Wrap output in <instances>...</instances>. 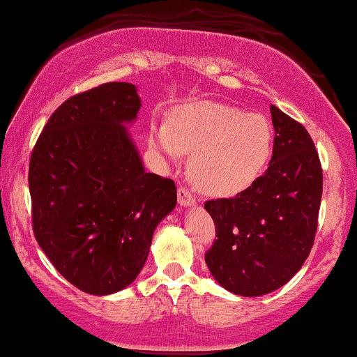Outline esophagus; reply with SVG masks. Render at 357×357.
<instances>
[{
  "mask_svg": "<svg viewBox=\"0 0 357 357\" xmlns=\"http://www.w3.org/2000/svg\"><path fill=\"white\" fill-rule=\"evenodd\" d=\"M178 204L182 207H194L195 197L187 190L185 187H178Z\"/></svg>",
  "mask_w": 357,
  "mask_h": 357,
  "instance_id": "esophagus-1",
  "label": "esophagus"
}]
</instances>
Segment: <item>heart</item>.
<instances>
[{
    "label": "heart",
    "mask_w": 357,
    "mask_h": 357,
    "mask_svg": "<svg viewBox=\"0 0 357 357\" xmlns=\"http://www.w3.org/2000/svg\"><path fill=\"white\" fill-rule=\"evenodd\" d=\"M149 144L162 158L178 162L194 153L190 177L212 195L241 194L269 163L274 132L269 120L222 103H195L175 112L172 123L150 127Z\"/></svg>",
    "instance_id": "heart-1"
}]
</instances>
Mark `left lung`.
<instances>
[{
    "label": "left lung",
    "instance_id": "8db88e82",
    "mask_svg": "<svg viewBox=\"0 0 357 357\" xmlns=\"http://www.w3.org/2000/svg\"><path fill=\"white\" fill-rule=\"evenodd\" d=\"M274 150L269 169L232 199L205 202L217 238L205 254L229 292L257 297L282 287L309 257L319 217L322 169L311 135L271 107Z\"/></svg>",
    "mask_w": 357,
    "mask_h": 357
}]
</instances>
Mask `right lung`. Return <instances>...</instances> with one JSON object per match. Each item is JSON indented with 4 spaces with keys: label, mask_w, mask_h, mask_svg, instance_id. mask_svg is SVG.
<instances>
[{
    "label": "right lung",
    "mask_w": 357,
    "mask_h": 357,
    "mask_svg": "<svg viewBox=\"0 0 357 357\" xmlns=\"http://www.w3.org/2000/svg\"><path fill=\"white\" fill-rule=\"evenodd\" d=\"M140 107L137 86L125 82L71 96L50 116L29 160L38 245L86 294L128 287L155 229L177 205L174 180L145 172L125 127Z\"/></svg>",
    "instance_id": "obj_1"
}]
</instances>
